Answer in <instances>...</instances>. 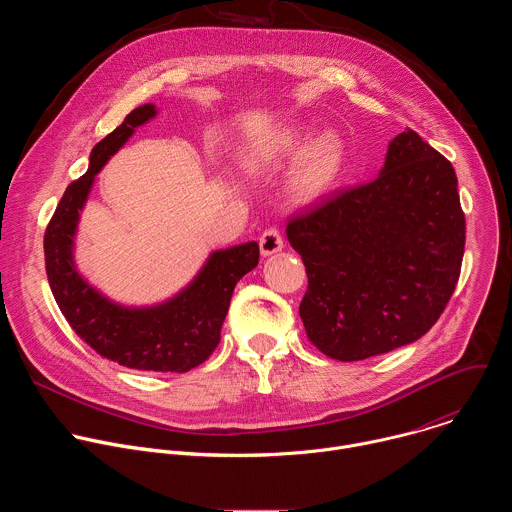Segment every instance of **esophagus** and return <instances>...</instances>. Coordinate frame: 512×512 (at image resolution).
<instances>
[{"mask_svg":"<svg viewBox=\"0 0 512 512\" xmlns=\"http://www.w3.org/2000/svg\"><path fill=\"white\" fill-rule=\"evenodd\" d=\"M259 247H261V253L267 257V255H273L277 251L283 249V237H281V231L277 227H269L261 233L259 237Z\"/></svg>","mask_w":512,"mask_h":512,"instance_id":"esophagus-1","label":"esophagus"}]
</instances>
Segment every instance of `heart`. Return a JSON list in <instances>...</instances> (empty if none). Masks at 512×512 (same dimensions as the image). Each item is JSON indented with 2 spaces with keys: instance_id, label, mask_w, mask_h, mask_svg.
I'll return each instance as SVG.
<instances>
[{
  "instance_id": "1",
  "label": "heart",
  "mask_w": 512,
  "mask_h": 512,
  "mask_svg": "<svg viewBox=\"0 0 512 512\" xmlns=\"http://www.w3.org/2000/svg\"><path fill=\"white\" fill-rule=\"evenodd\" d=\"M312 131L304 125H289L271 131L249 143L243 152V164L249 168L304 156L291 188L302 200L324 194L338 178L344 164V141L336 133H324L312 143Z\"/></svg>"
}]
</instances>
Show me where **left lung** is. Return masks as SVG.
Wrapping results in <instances>:
<instances>
[{
    "mask_svg": "<svg viewBox=\"0 0 512 512\" xmlns=\"http://www.w3.org/2000/svg\"><path fill=\"white\" fill-rule=\"evenodd\" d=\"M285 235L306 265L300 316L320 352L352 362L411 344L442 316L462 269L454 166L407 127L375 180L320 196Z\"/></svg>",
    "mask_w": 512,
    "mask_h": 512,
    "instance_id": "1",
    "label": "left lung"
}]
</instances>
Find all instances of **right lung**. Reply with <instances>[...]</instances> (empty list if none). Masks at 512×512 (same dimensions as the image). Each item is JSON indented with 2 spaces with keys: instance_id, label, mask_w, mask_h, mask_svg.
<instances>
[{
  "instance_id": "right-lung-1",
  "label": "right lung",
  "mask_w": 512,
  "mask_h": 512,
  "mask_svg": "<svg viewBox=\"0 0 512 512\" xmlns=\"http://www.w3.org/2000/svg\"><path fill=\"white\" fill-rule=\"evenodd\" d=\"M154 115L152 103L133 109L115 131L95 145L87 174L68 184L46 227L44 261L62 316L97 354L135 371L186 373L202 364L221 342L233 289L259 263L255 241L214 251L186 289L154 308H123L109 302L72 263L79 212L95 176L135 127Z\"/></svg>"
}]
</instances>
